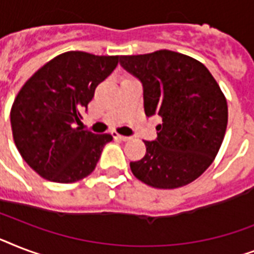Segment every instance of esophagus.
<instances>
[{
	"label": "esophagus",
	"instance_id": "esophagus-1",
	"mask_svg": "<svg viewBox=\"0 0 254 254\" xmlns=\"http://www.w3.org/2000/svg\"><path fill=\"white\" fill-rule=\"evenodd\" d=\"M113 135H115V138H119L121 139V141H129V139H130V137H127V135H121L119 134V133H113Z\"/></svg>",
	"mask_w": 254,
	"mask_h": 254
}]
</instances>
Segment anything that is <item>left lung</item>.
<instances>
[{
    "instance_id": "left-lung-1",
    "label": "left lung",
    "mask_w": 254,
    "mask_h": 254,
    "mask_svg": "<svg viewBox=\"0 0 254 254\" xmlns=\"http://www.w3.org/2000/svg\"><path fill=\"white\" fill-rule=\"evenodd\" d=\"M120 64L143 88L145 115L159 116L157 138L130 162L133 175L154 189H178L199 178L224 139L228 107L207 67L183 54L159 50L124 55Z\"/></svg>"
}]
</instances>
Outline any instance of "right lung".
<instances>
[{
    "label": "right lung",
    "mask_w": 254,
    "mask_h": 254,
    "mask_svg": "<svg viewBox=\"0 0 254 254\" xmlns=\"http://www.w3.org/2000/svg\"><path fill=\"white\" fill-rule=\"evenodd\" d=\"M119 61L120 57L68 51L41 67L18 92L10 112L14 142L42 178L73 183L95 170L103 147L113 137L76 125L96 87Z\"/></svg>",
    "instance_id": "add662e5"
}]
</instances>
